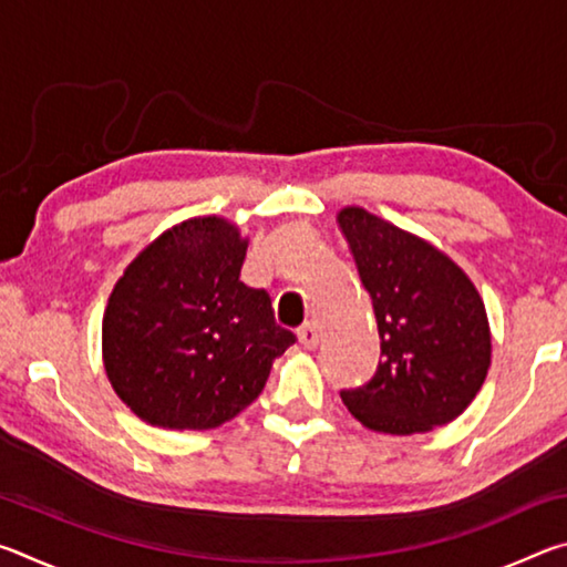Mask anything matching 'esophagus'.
Instances as JSON below:
<instances>
[{
  "label": "esophagus",
  "instance_id": "1",
  "mask_svg": "<svg viewBox=\"0 0 567 567\" xmlns=\"http://www.w3.org/2000/svg\"><path fill=\"white\" fill-rule=\"evenodd\" d=\"M297 340H300V344H302V348H307V350L318 348V344H320V330H318V324H315V322L302 324V328L297 330Z\"/></svg>",
  "mask_w": 567,
  "mask_h": 567
}]
</instances>
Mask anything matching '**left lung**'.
Masks as SVG:
<instances>
[{
  "mask_svg": "<svg viewBox=\"0 0 567 567\" xmlns=\"http://www.w3.org/2000/svg\"><path fill=\"white\" fill-rule=\"evenodd\" d=\"M338 223L372 297L380 362L340 398L354 420L388 435L430 433L475 400L491 368L483 297L445 252L362 207Z\"/></svg>",
  "mask_w": 567,
  "mask_h": 567,
  "instance_id": "obj_1",
  "label": "left lung"
}]
</instances>
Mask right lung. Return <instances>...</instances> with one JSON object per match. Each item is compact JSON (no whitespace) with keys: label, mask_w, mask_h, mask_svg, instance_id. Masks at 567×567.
Listing matches in <instances>:
<instances>
[{"label":"right lung","mask_w":567,"mask_h":567,"mask_svg":"<svg viewBox=\"0 0 567 567\" xmlns=\"http://www.w3.org/2000/svg\"><path fill=\"white\" fill-rule=\"evenodd\" d=\"M247 239L225 217L162 233L114 285L102 358L114 392L140 420L209 430L260 395L272 360L295 344L272 300L239 280Z\"/></svg>","instance_id":"obj_1"}]
</instances>
